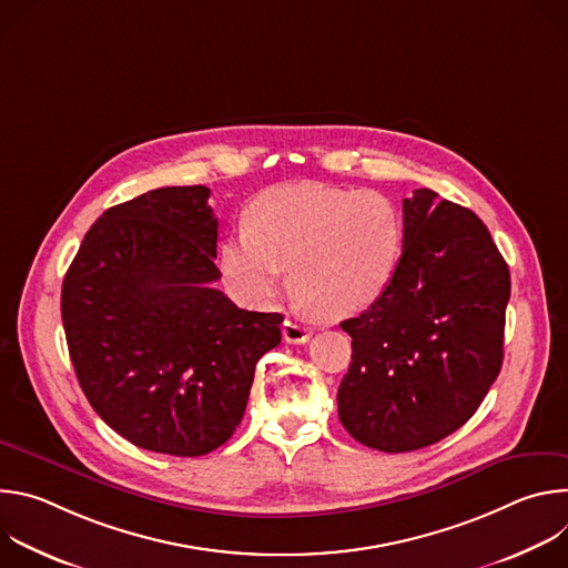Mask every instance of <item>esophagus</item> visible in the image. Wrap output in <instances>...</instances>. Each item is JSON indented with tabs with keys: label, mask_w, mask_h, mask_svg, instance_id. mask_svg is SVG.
Wrapping results in <instances>:
<instances>
[{
	"label": "esophagus",
	"mask_w": 568,
	"mask_h": 568,
	"mask_svg": "<svg viewBox=\"0 0 568 568\" xmlns=\"http://www.w3.org/2000/svg\"><path fill=\"white\" fill-rule=\"evenodd\" d=\"M312 331L298 318H285L283 321V339L287 344H305L310 339Z\"/></svg>",
	"instance_id": "esophagus-1"
}]
</instances>
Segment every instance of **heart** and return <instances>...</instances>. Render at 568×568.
<instances>
[{
	"mask_svg": "<svg viewBox=\"0 0 568 568\" xmlns=\"http://www.w3.org/2000/svg\"><path fill=\"white\" fill-rule=\"evenodd\" d=\"M404 245L397 204L377 191L331 184L281 186L252 209V226L229 235L220 265L231 285L272 303L287 283L321 314L351 316L390 285Z\"/></svg>",
	"mask_w": 568,
	"mask_h": 568,
	"instance_id": "heart-1",
	"label": "heart"
}]
</instances>
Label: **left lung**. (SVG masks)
<instances>
[{
    "mask_svg": "<svg viewBox=\"0 0 568 568\" xmlns=\"http://www.w3.org/2000/svg\"><path fill=\"white\" fill-rule=\"evenodd\" d=\"M404 245L388 290L342 321L353 362L339 420L388 454L429 447L463 427L504 362L510 272L476 213L429 189L402 202Z\"/></svg>",
    "mask_w": 568,
    "mask_h": 568,
    "instance_id": "8db88e82",
    "label": "left lung"
}]
</instances>
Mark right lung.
Segmentation results:
<instances>
[{
  "label": "right lung",
  "instance_id": "add662e5",
  "mask_svg": "<svg viewBox=\"0 0 568 568\" xmlns=\"http://www.w3.org/2000/svg\"><path fill=\"white\" fill-rule=\"evenodd\" d=\"M206 186H166L108 209L62 283L80 388L132 445L204 456L245 416L278 312H250L213 283L217 220Z\"/></svg>",
  "mask_w": 568,
  "mask_h": 568
}]
</instances>
